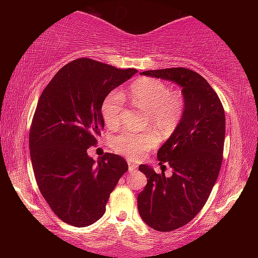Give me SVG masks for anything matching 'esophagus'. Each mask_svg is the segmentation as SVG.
I'll return each mask as SVG.
<instances>
[{"mask_svg":"<svg viewBox=\"0 0 258 258\" xmlns=\"http://www.w3.org/2000/svg\"><path fill=\"white\" fill-rule=\"evenodd\" d=\"M128 165H129V172H134V171L137 170V165L136 164H134V163H132V162H129Z\"/></svg>","mask_w":258,"mask_h":258,"instance_id":"1","label":"esophagus"}]
</instances>
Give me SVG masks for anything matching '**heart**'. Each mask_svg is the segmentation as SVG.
Returning <instances> with one entry per match:
<instances>
[{"instance_id":"b5f03b06","label":"heart","mask_w":258,"mask_h":258,"mask_svg":"<svg viewBox=\"0 0 258 258\" xmlns=\"http://www.w3.org/2000/svg\"><path fill=\"white\" fill-rule=\"evenodd\" d=\"M129 97L137 108L147 111L146 126L154 128L161 136L171 135L184 114V97L181 91L170 90L168 84L156 79H141L129 88ZM124 109V97L112 91L102 103V116L105 124L117 128ZM158 139L153 130L135 133L130 130L117 134L110 141L111 148L130 160H140L157 146Z\"/></svg>"}]
</instances>
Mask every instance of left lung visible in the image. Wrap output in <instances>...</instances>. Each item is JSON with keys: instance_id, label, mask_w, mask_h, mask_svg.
<instances>
[{"instance_id": "left-lung-1", "label": "left lung", "mask_w": 258, "mask_h": 258, "mask_svg": "<svg viewBox=\"0 0 258 258\" xmlns=\"http://www.w3.org/2000/svg\"><path fill=\"white\" fill-rule=\"evenodd\" d=\"M142 75L172 81L182 88L184 114L169 140L160 148V164L172 175L156 174L149 165L139 169L148 178L137 196L142 220L157 231H172L189 223L209 199L223 160L225 115L220 97L194 70L167 68ZM165 167V165H162Z\"/></svg>"}]
</instances>
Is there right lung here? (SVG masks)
Here are the masks:
<instances>
[{
  "label": "right lung",
  "mask_w": 258,
  "mask_h": 258,
  "mask_svg": "<svg viewBox=\"0 0 258 258\" xmlns=\"http://www.w3.org/2000/svg\"><path fill=\"white\" fill-rule=\"evenodd\" d=\"M136 73L77 58L56 73L38 100L29 132L35 178L56 216L74 227L103 216L109 196L128 170L119 155L105 153L95 162L88 149L104 126V98Z\"/></svg>",
  "instance_id": "right-lung-1"
}]
</instances>
